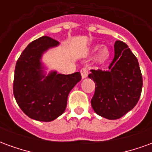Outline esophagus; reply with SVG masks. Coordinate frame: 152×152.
Instances as JSON below:
<instances>
[{"instance_id": "obj_1", "label": "esophagus", "mask_w": 152, "mask_h": 152, "mask_svg": "<svg viewBox=\"0 0 152 152\" xmlns=\"http://www.w3.org/2000/svg\"><path fill=\"white\" fill-rule=\"evenodd\" d=\"M80 74H81V77L82 79H85L88 76V68L87 67H83L80 70Z\"/></svg>"}]
</instances>
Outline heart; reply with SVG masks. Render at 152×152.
Returning <instances> with one entry per match:
<instances>
[{
    "label": "heart",
    "mask_w": 152,
    "mask_h": 152,
    "mask_svg": "<svg viewBox=\"0 0 152 152\" xmlns=\"http://www.w3.org/2000/svg\"><path fill=\"white\" fill-rule=\"evenodd\" d=\"M97 49V47L95 48V50ZM109 57V50L107 49V47L103 46L102 48H100L98 52V54L96 56V61L97 63H104L106 60Z\"/></svg>",
    "instance_id": "heart-1"
}]
</instances>
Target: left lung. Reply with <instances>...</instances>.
I'll return each mask as SVG.
<instances>
[{
  "instance_id": "obj_1",
  "label": "left lung",
  "mask_w": 152,
  "mask_h": 152,
  "mask_svg": "<svg viewBox=\"0 0 152 152\" xmlns=\"http://www.w3.org/2000/svg\"><path fill=\"white\" fill-rule=\"evenodd\" d=\"M115 56L107 71L91 70L95 83L91 99L94 111L108 120H116L131 111L139 100L142 76L137 58L126 44L116 40Z\"/></svg>"
}]
</instances>
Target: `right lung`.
<instances>
[{
    "label": "right lung",
    "mask_w": 152,
    "mask_h": 152,
    "mask_svg": "<svg viewBox=\"0 0 152 152\" xmlns=\"http://www.w3.org/2000/svg\"><path fill=\"white\" fill-rule=\"evenodd\" d=\"M49 37L33 40L26 47L16 63L14 95L23 112L31 119L50 122L63 114L70 91L81 80L79 72L70 75H48L41 63L43 53L58 45Z\"/></svg>",
    "instance_id": "add662e5"
}]
</instances>
